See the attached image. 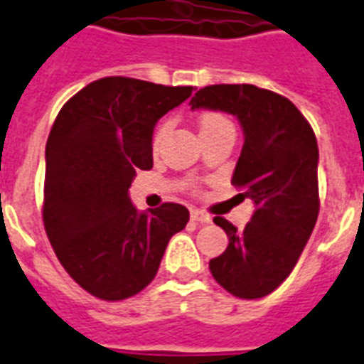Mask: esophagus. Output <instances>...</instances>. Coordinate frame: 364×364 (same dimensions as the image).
<instances>
[{
  "instance_id": "1",
  "label": "esophagus",
  "mask_w": 364,
  "mask_h": 364,
  "mask_svg": "<svg viewBox=\"0 0 364 364\" xmlns=\"http://www.w3.org/2000/svg\"><path fill=\"white\" fill-rule=\"evenodd\" d=\"M191 218L195 220V222L198 223H210L212 222V216L210 214H206V212H203V210H191Z\"/></svg>"
}]
</instances>
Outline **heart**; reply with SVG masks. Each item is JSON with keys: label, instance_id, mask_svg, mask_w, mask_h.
Listing matches in <instances>:
<instances>
[{"label": "heart", "instance_id": "b5f03b06", "mask_svg": "<svg viewBox=\"0 0 364 364\" xmlns=\"http://www.w3.org/2000/svg\"><path fill=\"white\" fill-rule=\"evenodd\" d=\"M168 127L169 121H161L160 125L156 127L154 134H152V148H154V150H158V146H160L161 139H164V134H166ZM198 127H200V134H204L212 133V131H220V129L225 127H233V125H231V121L223 114H220V112H204V114L200 115V119H198Z\"/></svg>", "mask_w": 364, "mask_h": 364}]
</instances>
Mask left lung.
Instances as JSON below:
<instances>
[{
    "label": "left lung",
    "instance_id": "left-lung-1",
    "mask_svg": "<svg viewBox=\"0 0 364 364\" xmlns=\"http://www.w3.org/2000/svg\"><path fill=\"white\" fill-rule=\"evenodd\" d=\"M191 106L237 115L245 142L231 185L257 210L237 231L216 216L230 245L210 260V272L239 299H260L284 284L318 218V144L291 100L255 85L204 86Z\"/></svg>",
    "mask_w": 364,
    "mask_h": 364
}]
</instances>
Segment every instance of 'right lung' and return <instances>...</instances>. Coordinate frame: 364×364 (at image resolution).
I'll list each match as a JSON object with an SVG mask.
<instances>
[{
  "label": "right lung",
  "instance_id": "obj_1",
  "mask_svg": "<svg viewBox=\"0 0 364 364\" xmlns=\"http://www.w3.org/2000/svg\"><path fill=\"white\" fill-rule=\"evenodd\" d=\"M191 92L193 86L104 77L67 100L53 121L46 142V235L67 274L102 301L141 293L171 235L189 222V210L175 203L139 214L129 187L136 169L152 168L156 121Z\"/></svg>",
  "mask_w": 364,
  "mask_h": 364
}]
</instances>
